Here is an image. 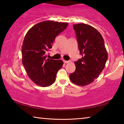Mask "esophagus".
<instances>
[{
	"instance_id": "34e87169",
	"label": "esophagus",
	"mask_w": 124,
	"mask_h": 124,
	"mask_svg": "<svg viewBox=\"0 0 124 124\" xmlns=\"http://www.w3.org/2000/svg\"><path fill=\"white\" fill-rule=\"evenodd\" d=\"M63 62H64V63H68L70 62V61H65V60H64Z\"/></svg>"
}]
</instances>
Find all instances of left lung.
Segmentation results:
<instances>
[{
  "label": "left lung",
  "mask_w": 124,
  "mask_h": 124,
  "mask_svg": "<svg viewBox=\"0 0 124 124\" xmlns=\"http://www.w3.org/2000/svg\"><path fill=\"white\" fill-rule=\"evenodd\" d=\"M79 49L83 57L74 62L75 72L70 75V81L78 86H85L97 78L105 67L108 53L100 33L89 24L73 25Z\"/></svg>",
  "instance_id": "left-lung-1"
}]
</instances>
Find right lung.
<instances>
[{"label":"right lung","instance_id":"obj_1","mask_svg":"<svg viewBox=\"0 0 124 124\" xmlns=\"http://www.w3.org/2000/svg\"><path fill=\"white\" fill-rule=\"evenodd\" d=\"M68 23L46 21L35 24L26 33L22 46V61L27 75L35 84L49 86L54 83L63 62L46 58L56 37Z\"/></svg>","mask_w":124,"mask_h":124}]
</instances>
